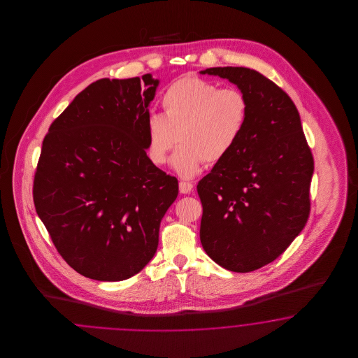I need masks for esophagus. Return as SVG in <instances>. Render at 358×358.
Returning a JSON list of instances; mask_svg holds the SVG:
<instances>
[{"mask_svg":"<svg viewBox=\"0 0 358 358\" xmlns=\"http://www.w3.org/2000/svg\"><path fill=\"white\" fill-rule=\"evenodd\" d=\"M192 189H193V184H190L187 181H180V192L181 193L187 194V193L192 192Z\"/></svg>","mask_w":358,"mask_h":358,"instance_id":"34e87169","label":"esophagus"}]
</instances>
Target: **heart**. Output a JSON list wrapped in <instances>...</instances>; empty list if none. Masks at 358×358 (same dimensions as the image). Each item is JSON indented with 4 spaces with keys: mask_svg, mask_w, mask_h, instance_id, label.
<instances>
[{
    "mask_svg": "<svg viewBox=\"0 0 358 358\" xmlns=\"http://www.w3.org/2000/svg\"><path fill=\"white\" fill-rule=\"evenodd\" d=\"M162 114L146 120V152L157 166L173 155V168L184 177L199 174L231 153L250 120V99L236 87H224L199 76L173 82L161 98Z\"/></svg>",
    "mask_w": 358,
    "mask_h": 358,
    "instance_id": "obj_1",
    "label": "heart"
}]
</instances>
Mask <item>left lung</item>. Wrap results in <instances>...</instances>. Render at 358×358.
Masks as SVG:
<instances>
[{
  "label": "left lung",
  "mask_w": 358,
  "mask_h": 358,
  "mask_svg": "<svg viewBox=\"0 0 358 358\" xmlns=\"http://www.w3.org/2000/svg\"><path fill=\"white\" fill-rule=\"evenodd\" d=\"M248 96L250 120L236 148L197 184L200 240L234 273H251L282 255L310 215L314 158L289 95L255 69L215 67Z\"/></svg>",
  "instance_id": "1"
}]
</instances>
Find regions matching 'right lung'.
Masks as SVG:
<instances>
[{"mask_svg": "<svg viewBox=\"0 0 358 358\" xmlns=\"http://www.w3.org/2000/svg\"><path fill=\"white\" fill-rule=\"evenodd\" d=\"M151 87L142 92L140 85ZM158 80L101 79L52 122L34 171V203L57 252L85 278L118 282L158 247L178 196L176 177L146 155V120Z\"/></svg>", "mask_w": 358, "mask_h": 358, "instance_id": "1", "label": "right lung"}]
</instances>
